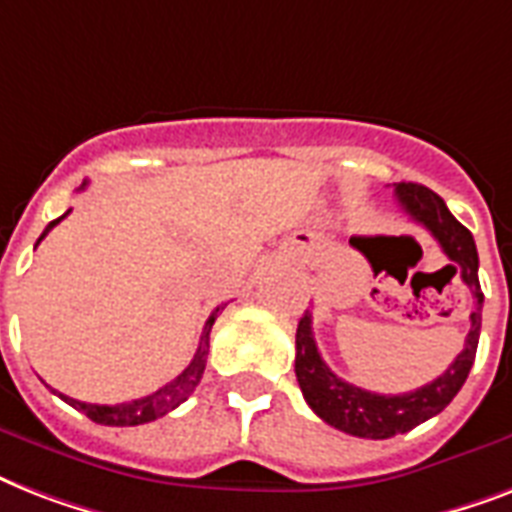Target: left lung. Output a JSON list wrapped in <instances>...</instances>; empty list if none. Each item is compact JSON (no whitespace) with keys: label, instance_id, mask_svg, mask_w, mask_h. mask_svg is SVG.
<instances>
[{"label":"left lung","instance_id":"1","mask_svg":"<svg viewBox=\"0 0 512 512\" xmlns=\"http://www.w3.org/2000/svg\"><path fill=\"white\" fill-rule=\"evenodd\" d=\"M396 199L412 215V220H417L422 228H428L430 236L444 249V255L458 265L454 273L460 271L462 281L468 284L473 297H476V308L470 313V332L465 337V348L449 364V369L428 385L409 390V393H398V396L372 393V390L358 388L353 382L337 377L316 348L313 319L311 313L305 311V316L297 324L295 340V374L300 390H303L308 406L327 425L358 438H390L396 433L417 428L420 422L444 412L449 401L460 393V388L468 380L470 366L476 361L478 335H481L484 292L478 284V252L473 233L449 212L444 199L425 185L406 183V180L396 183ZM350 244L358 247L356 239H350Z\"/></svg>","mask_w":512,"mask_h":512}]
</instances>
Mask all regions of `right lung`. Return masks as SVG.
<instances>
[{"label":"right lung","mask_w":512,"mask_h":512,"mask_svg":"<svg viewBox=\"0 0 512 512\" xmlns=\"http://www.w3.org/2000/svg\"><path fill=\"white\" fill-rule=\"evenodd\" d=\"M84 185L87 183H82V188ZM68 212H71V209H68ZM66 215H60L58 220H52V223L44 228L42 236H39V241H42L44 236H47V233H50L52 228H55V225H58ZM39 241H36V244H39ZM217 311H220V308H215V311H212V316L207 319V324H204L199 350H196V356L191 358V364L185 366L183 372L177 374L175 380L167 382L164 388H159L156 393H151V396L135 398V401H127V404H114V406L87 404V401H76V398H68V396H63V393H58V396L63 398V401H68V404L74 406V409H79V412L87 414V417H90L92 422H98V425L130 428V425H143V422L159 420V417H164L167 412H172L175 406L183 404L185 398L191 396L193 390H196V385H199L201 374H204V366H207L209 332H212V324H215V319H217Z\"/></svg>","instance_id":"obj_1"}]
</instances>
